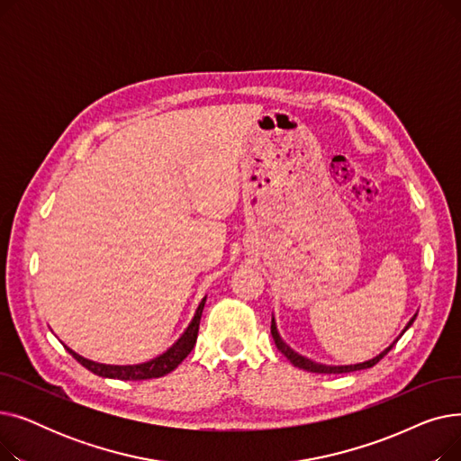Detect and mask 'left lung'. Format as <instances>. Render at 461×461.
Masks as SVG:
<instances>
[{"label": "left lung", "mask_w": 461, "mask_h": 461, "mask_svg": "<svg viewBox=\"0 0 461 461\" xmlns=\"http://www.w3.org/2000/svg\"><path fill=\"white\" fill-rule=\"evenodd\" d=\"M415 318L417 316H413L409 320V323H407V327L403 329V332L413 325V321H415ZM402 332V334H403ZM271 334H273V340H275V344H276V348H278V351L280 353H284V357H287V360L292 362L294 366H297V368H301V370H306V372H313V374H349V372H357V370H366V368H372V366H375L377 362L389 353L391 349H393V346L400 340V336L396 338L394 340V344H391L389 348H386L383 353H379L377 357H374L372 360H366V362H360V365H349V366H327V365H320V362H313V360H310V358H306V357H303V355H299V353H295L292 348H289L287 344H284V340L280 338V334H278V330H276V323H275V318H273V321H271Z\"/></svg>", "instance_id": "8db88e82"}]
</instances>
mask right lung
Segmentation results:
<instances>
[{"label":"right lung","instance_id":"add662e5","mask_svg":"<svg viewBox=\"0 0 461 461\" xmlns=\"http://www.w3.org/2000/svg\"><path fill=\"white\" fill-rule=\"evenodd\" d=\"M205 299H202L196 313L190 321V325L186 327V330L181 334L179 340L169 348L167 351H164L162 355L141 362V365H129V366H115V365H101V362H93L84 358L82 355L75 353L70 348H67V351L75 357L82 366H86L89 372L101 375V377H110V379H121V381H141V379H153V377H162L169 372H174L181 362L188 357V353L192 351V348L196 346V338H198V329H200V320H202V312L205 306Z\"/></svg>","mask_w":461,"mask_h":461}]
</instances>
